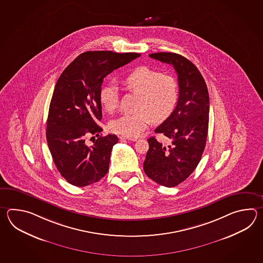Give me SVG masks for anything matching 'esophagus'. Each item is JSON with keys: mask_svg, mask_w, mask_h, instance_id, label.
Listing matches in <instances>:
<instances>
[{"mask_svg": "<svg viewBox=\"0 0 263 263\" xmlns=\"http://www.w3.org/2000/svg\"><path fill=\"white\" fill-rule=\"evenodd\" d=\"M119 139L128 140V141H133V142H134V141H137V138H136V137H128V136H124V135L120 136V137H119Z\"/></svg>", "mask_w": 263, "mask_h": 263, "instance_id": "obj_1", "label": "esophagus"}]
</instances>
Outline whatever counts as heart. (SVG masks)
Instances as JSON below:
<instances>
[{
    "mask_svg": "<svg viewBox=\"0 0 263 263\" xmlns=\"http://www.w3.org/2000/svg\"><path fill=\"white\" fill-rule=\"evenodd\" d=\"M126 89L139 95L135 114H126L110 123L112 133L137 137L152 122L161 123L174 112L179 101L177 79L151 67H137L123 80ZM99 100L104 111L112 112L118 108L119 93L117 85L106 84L100 90Z\"/></svg>",
    "mask_w": 263,
    "mask_h": 263,
    "instance_id": "obj_1",
    "label": "heart"
}]
</instances>
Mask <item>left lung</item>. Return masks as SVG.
Listing matches in <instances>:
<instances>
[{"instance_id":"obj_1","label":"left lung","mask_w":263,"mask_h":263,"mask_svg":"<svg viewBox=\"0 0 263 263\" xmlns=\"http://www.w3.org/2000/svg\"><path fill=\"white\" fill-rule=\"evenodd\" d=\"M151 58L172 65L178 74L179 101L174 112L155 129L166 143L152 136L147 139L144 171L165 187H175L194 172L206 145L210 101L207 85L197 67L187 58L173 52H157Z\"/></svg>"}]
</instances>
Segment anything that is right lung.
<instances>
[{"label": "right lung", "mask_w": 263, "mask_h": 263, "mask_svg": "<svg viewBox=\"0 0 263 263\" xmlns=\"http://www.w3.org/2000/svg\"><path fill=\"white\" fill-rule=\"evenodd\" d=\"M140 53L86 51L62 72L53 90L47 120L46 137L57 170L68 183L84 187L99 181L109 170L115 134L99 137L93 145L85 137L102 129L99 94L103 79Z\"/></svg>", "instance_id": "add662e5"}]
</instances>
